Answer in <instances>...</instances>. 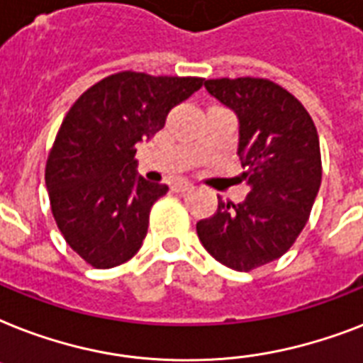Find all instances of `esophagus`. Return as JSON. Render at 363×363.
Returning a JSON list of instances; mask_svg holds the SVG:
<instances>
[{
	"label": "esophagus",
	"mask_w": 363,
	"mask_h": 363,
	"mask_svg": "<svg viewBox=\"0 0 363 363\" xmlns=\"http://www.w3.org/2000/svg\"><path fill=\"white\" fill-rule=\"evenodd\" d=\"M191 188H194V184L188 181H179L173 184V190L175 191H186V190H191Z\"/></svg>",
	"instance_id": "1"
}]
</instances>
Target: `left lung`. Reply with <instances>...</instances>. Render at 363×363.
I'll use <instances>...</instances> for the list:
<instances>
[{"mask_svg": "<svg viewBox=\"0 0 363 363\" xmlns=\"http://www.w3.org/2000/svg\"><path fill=\"white\" fill-rule=\"evenodd\" d=\"M205 89L237 115L250 191L237 205L218 201L197 237L216 261L250 272L281 257L304 229L323 177L319 135L304 106L270 79H207Z\"/></svg>", "mask_w": 363, "mask_h": 363, "instance_id": "8db88e82", "label": "left lung"}]
</instances>
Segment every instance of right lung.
<instances>
[{"instance_id":"obj_1","label":"right lung","mask_w":363,"mask_h":363,"mask_svg":"<svg viewBox=\"0 0 363 363\" xmlns=\"http://www.w3.org/2000/svg\"><path fill=\"white\" fill-rule=\"evenodd\" d=\"M203 78L119 72L85 91L61 123L46 162L52 214L67 244L95 268L126 263L166 184L138 175L135 147L166 125Z\"/></svg>"}]
</instances>
